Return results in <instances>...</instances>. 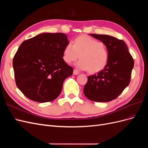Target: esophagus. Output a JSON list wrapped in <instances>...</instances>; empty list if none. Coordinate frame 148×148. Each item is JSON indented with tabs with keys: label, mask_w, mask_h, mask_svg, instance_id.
<instances>
[{
	"label": "esophagus",
	"mask_w": 148,
	"mask_h": 148,
	"mask_svg": "<svg viewBox=\"0 0 148 148\" xmlns=\"http://www.w3.org/2000/svg\"><path fill=\"white\" fill-rule=\"evenodd\" d=\"M78 74H79V72L78 71H77V70H73V75H78Z\"/></svg>",
	"instance_id": "esophagus-1"
}]
</instances>
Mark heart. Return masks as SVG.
Returning <instances> with one entry per match:
<instances>
[{"label":"heart","instance_id":"b5f03b06","mask_svg":"<svg viewBox=\"0 0 148 148\" xmlns=\"http://www.w3.org/2000/svg\"><path fill=\"white\" fill-rule=\"evenodd\" d=\"M80 59L75 65L79 70H88L91 73L102 71L109 60V51L102 42L86 35L80 36L74 44L69 42L63 51V60L70 64Z\"/></svg>","mask_w":148,"mask_h":148}]
</instances>
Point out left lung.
Returning a JSON list of instances; mask_svg holds the SVG:
<instances>
[{"instance_id":"left-lung-1","label":"left lung","mask_w":148,"mask_h":148,"mask_svg":"<svg viewBox=\"0 0 148 148\" xmlns=\"http://www.w3.org/2000/svg\"><path fill=\"white\" fill-rule=\"evenodd\" d=\"M89 35L106 46L109 51V60L102 71L88 77L83 92L91 101L109 102L117 98L128 86L134 60L122 40L109 35Z\"/></svg>"}]
</instances>
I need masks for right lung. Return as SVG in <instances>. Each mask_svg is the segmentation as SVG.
<instances>
[{"mask_svg": "<svg viewBox=\"0 0 148 148\" xmlns=\"http://www.w3.org/2000/svg\"><path fill=\"white\" fill-rule=\"evenodd\" d=\"M69 42L62 33H42L21 43L13 59L16 84L23 95L38 102L59 96L64 80L73 69L63 60Z\"/></svg>", "mask_w": 148, "mask_h": 148, "instance_id": "add662e5", "label": "right lung"}]
</instances>
